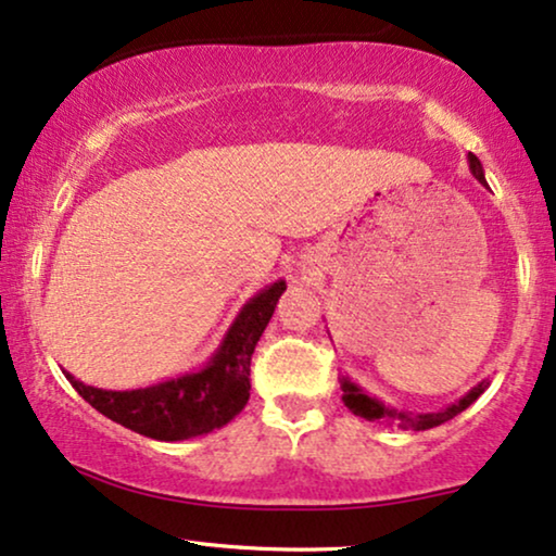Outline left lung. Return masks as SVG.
Masks as SVG:
<instances>
[{
  "label": "left lung",
  "instance_id": "left-lung-1",
  "mask_svg": "<svg viewBox=\"0 0 556 556\" xmlns=\"http://www.w3.org/2000/svg\"><path fill=\"white\" fill-rule=\"evenodd\" d=\"M468 162H470V173L472 177H476L478 182H485V175H483V165H480V160L476 157V154H468ZM491 387V381H480L476 389H470L468 394H465L460 402L450 404L445 406V409L440 412H427V414H414V412H399V409H391V406H387L383 402H379V399L368 396L364 389L358 387V383H353L348 376H340V389H343V402L348 409H351L355 417H364L368 421H389V425H396L402 429H414V432H419V429H432V427H440L445 425V421H450L453 417H457V414L468 409V406L476 402V399L483 394V391Z\"/></svg>",
  "mask_w": 556,
  "mask_h": 556
}]
</instances>
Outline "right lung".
Masks as SVG:
<instances>
[{"label":"right lung","mask_w":556,"mask_h":556,"mask_svg":"<svg viewBox=\"0 0 556 556\" xmlns=\"http://www.w3.org/2000/svg\"><path fill=\"white\" fill-rule=\"evenodd\" d=\"M285 290L287 285L279 279L254 294L241 307L224 343L201 371L131 391L86 387L68 371H65V379L96 412L144 438L177 442L208 434L228 425L247 406L251 391V353Z\"/></svg>","instance_id":"right-lung-1"}]
</instances>
